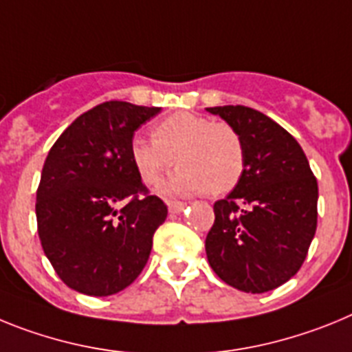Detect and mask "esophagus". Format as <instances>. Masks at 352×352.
Segmentation results:
<instances>
[{"instance_id": "1", "label": "esophagus", "mask_w": 352, "mask_h": 352, "mask_svg": "<svg viewBox=\"0 0 352 352\" xmlns=\"http://www.w3.org/2000/svg\"><path fill=\"white\" fill-rule=\"evenodd\" d=\"M186 207L184 201H179V200H172V201H168V209H170V212L172 214H179L182 212Z\"/></svg>"}]
</instances>
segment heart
I'll use <instances>...</instances> for the list:
<instances>
[{
	"mask_svg": "<svg viewBox=\"0 0 352 352\" xmlns=\"http://www.w3.org/2000/svg\"><path fill=\"white\" fill-rule=\"evenodd\" d=\"M129 154L146 186L157 184L177 159L179 172L161 186L166 195H227L237 188L246 170V145L239 129L188 111L157 122L152 140L134 138Z\"/></svg>",
	"mask_w": 352,
	"mask_h": 352,
	"instance_id": "obj_1",
	"label": "heart"
}]
</instances>
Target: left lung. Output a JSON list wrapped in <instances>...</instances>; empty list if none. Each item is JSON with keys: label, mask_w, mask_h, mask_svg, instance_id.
I'll return each mask as SVG.
<instances>
[{"label": "left lung", "mask_w": 352, "mask_h": 352, "mask_svg": "<svg viewBox=\"0 0 352 352\" xmlns=\"http://www.w3.org/2000/svg\"><path fill=\"white\" fill-rule=\"evenodd\" d=\"M207 111L237 127L246 145L243 179L214 204L207 261L227 285L262 294L289 282L307 258L317 228V179L294 136L264 113L246 106Z\"/></svg>", "instance_id": "1"}]
</instances>
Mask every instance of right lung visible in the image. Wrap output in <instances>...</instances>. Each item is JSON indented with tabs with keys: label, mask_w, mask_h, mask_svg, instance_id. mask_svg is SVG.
Masks as SVG:
<instances>
[{
	"label": "right lung",
	"mask_w": 352,
	"mask_h": 352,
	"mask_svg": "<svg viewBox=\"0 0 352 352\" xmlns=\"http://www.w3.org/2000/svg\"><path fill=\"white\" fill-rule=\"evenodd\" d=\"M161 108L108 100L88 109L51 146L36 189V230L63 283L117 294L140 276L168 207L131 161L134 131Z\"/></svg>",
	"instance_id": "obj_1"
}]
</instances>
